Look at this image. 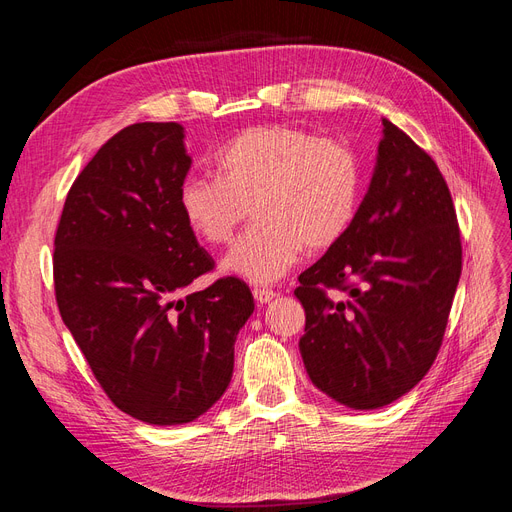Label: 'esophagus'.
Wrapping results in <instances>:
<instances>
[{
	"label": "esophagus",
	"mask_w": 512,
	"mask_h": 512,
	"mask_svg": "<svg viewBox=\"0 0 512 512\" xmlns=\"http://www.w3.org/2000/svg\"><path fill=\"white\" fill-rule=\"evenodd\" d=\"M275 297H277V292L271 290V288H254V299H256L260 305L271 303Z\"/></svg>",
	"instance_id": "1"
}]
</instances>
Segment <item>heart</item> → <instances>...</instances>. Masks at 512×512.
<instances>
[{
  "mask_svg": "<svg viewBox=\"0 0 512 512\" xmlns=\"http://www.w3.org/2000/svg\"><path fill=\"white\" fill-rule=\"evenodd\" d=\"M218 166L220 177L192 175L181 183L179 207L211 245L228 243L250 211L256 215L222 262L247 282H277L305 247L329 250L359 211V156L312 130L286 123L247 128L224 147Z\"/></svg>",
  "mask_w": 512,
  "mask_h": 512,
  "instance_id": "obj_1",
  "label": "heart"
}]
</instances>
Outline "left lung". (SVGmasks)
<instances>
[{"instance_id": "8db88e82", "label": "left lung", "mask_w": 512, "mask_h": 512, "mask_svg": "<svg viewBox=\"0 0 512 512\" xmlns=\"http://www.w3.org/2000/svg\"><path fill=\"white\" fill-rule=\"evenodd\" d=\"M369 190L344 239L299 275V350L322 393L354 410L406 395L438 356L461 275L448 185L427 153L382 119ZM327 289L347 292L331 300Z\"/></svg>"}]
</instances>
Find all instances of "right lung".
Instances as JSON below:
<instances>
[{
    "label": "right lung",
    "mask_w": 512,
    "mask_h": 512,
    "mask_svg": "<svg viewBox=\"0 0 512 512\" xmlns=\"http://www.w3.org/2000/svg\"><path fill=\"white\" fill-rule=\"evenodd\" d=\"M183 138L173 121L117 132L72 183L55 235L61 320L113 404L149 425L190 423L224 395L254 312L239 277L183 297L213 269L179 207Z\"/></svg>",
    "instance_id": "add662e5"
}]
</instances>
